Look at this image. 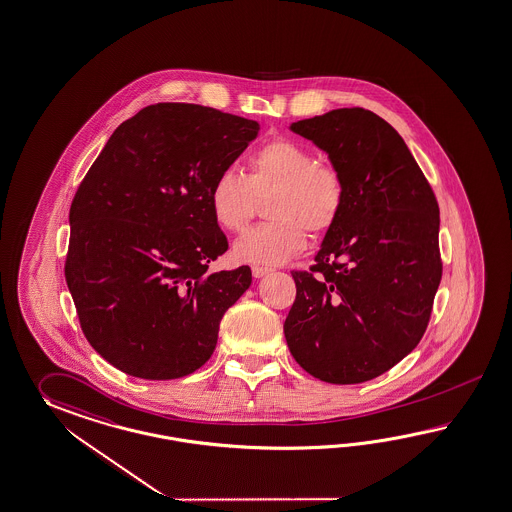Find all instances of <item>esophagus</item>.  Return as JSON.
Listing matches in <instances>:
<instances>
[{"label": "esophagus", "instance_id": "34e87169", "mask_svg": "<svg viewBox=\"0 0 512 512\" xmlns=\"http://www.w3.org/2000/svg\"><path fill=\"white\" fill-rule=\"evenodd\" d=\"M270 272H272V270H270V268H264V266H253V268H251V274H253V277H257V279H261V277L270 274Z\"/></svg>", "mask_w": 512, "mask_h": 512}]
</instances>
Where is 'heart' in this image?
<instances>
[{
  "label": "heart",
  "instance_id": "1",
  "mask_svg": "<svg viewBox=\"0 0 512 512\" xmlns=\"http://www.w3.org/2000/svg\"><path fill=\"white\" fill-rule=\"evenodd\" d=\"M268 224L257 225L238 238L235 259L275 266L298 255L307 231L324 235L344 209L346 183L337 166L316 161L314 153L292 138L275 137L253 150L246 175L225 168L212 179L209 207L224 231H242L250 222L255 198L266 194Z\"/></svg>",
  "mask_w": 512,
  "mask_h": 512
}]
</instances>
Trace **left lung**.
I'll return each mask as SVG.
<instances>
[{
	"instance_id": "obj_1",
	"label": "left lung",
	"mask_w": 512,
	"mask_h": 512,
	"mask_svg": "<svg viewBox=\"0 0 512 512\" xmlns=\"http://www.w3.org/2000/svg\"><path fill=\"white\" fill-rule=\"evenodd\" d=\"M290 129L329 155L346 201L311 272H292L288 349L320 381L364 383L424 337L442 277L437 198L398 131L372 111L335 109Z\"/></svg>"
}]
</instances>
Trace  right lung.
Here are the masks:
<instances>
[{"mask_svg": "<svg viewBox=\"0 0 512 512\" xmlns=\"http://www.w3.org/2000/svg\"><path fill=\"white\" fill-rule=\"evenodd\" d=\"M259 124L194 103H157L118 125L70 207L64 264L90 346L127 375L166 381L211 359L250 266L209 274L227 251L209 187Z\"/></svg>", "mask_w": 512, "mask_h": 512, "instance_id": "1", "label": "right lung"}]
</instances>
